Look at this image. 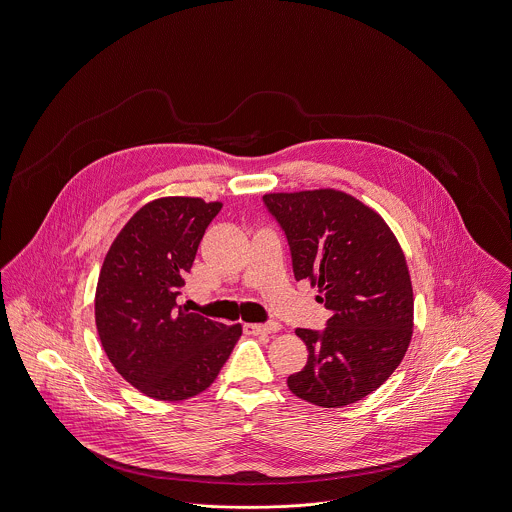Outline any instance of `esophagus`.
Returning <instances> with one entry per match:
<instances>
[{"label": "esophagus", "instance_id": "34e87169", "mask_svg": "<svg viewBox=\"0 0 512 512\" xmlns=\"http://www.w3.org/2000/svg\"><path fill=\"white\" fill-rule=\"evenodd\" d=\"M281 330L279 322H267V324H245V332L253 336H269L277 334Z\"/></svg>", "mask_w": 512, "mask_h": 512}]
</instances>
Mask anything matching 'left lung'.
<instances>
[{"label": "left lung", "mask_w": 512, "mask_h": 512, "mask_svg": "<svg viewBox=\"0 0 512 512\" xmlns=\"http://www.w3.org/2000/svg\"><path fill=\"white\" fill-rule=\"evenodd\" d=\"M290 245L296 281L318 286L332 312L322 332L298 328L308 347L288 389L302 400L340 408L377 391L397 369L414 326L404 253L387 222L357 198L334 190L263 196Z\"/></svg>", "instance_id": "1"}]
</instances>
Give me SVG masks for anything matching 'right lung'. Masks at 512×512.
<instances>
[{
  "label": "right lung",
  "mask_w": 512,
  "mask_h": 512,
  "mask_svg": "<svg viewBox=\"0 0 512 512\" xmlns=\"http://www.w3.org/2000/svg\"><path fill=\"white\" fill-rule=\"evenodd\" d=\"M222 202L167 196L117 233L96 286V328L115 371L157 400L206 391L228 361L241 324L226 326L176 304L198 245Z\"/></svg>",
  "instance_id": "obj_1"
}]
</instances>
